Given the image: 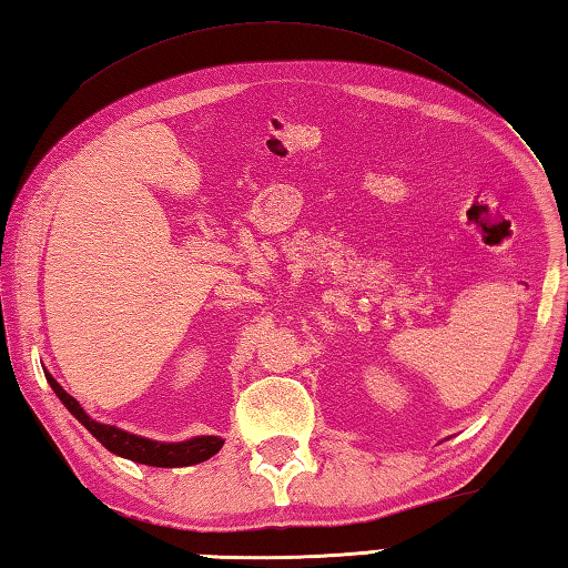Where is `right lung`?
Returning <instances> with one entry per match:
<instances>
[{"label": "right lung", "instance_id": "1", "mask_svg": "<svg viewBox=\"0 0 568 568\" xmlns=\"http://www.w3.org/2000/svg\"><path fill=\"white\" fill-rule=\"evenodd\" d=\"M45 373V381L51 383L53 393L60 397V403L68 407V413L75 417L80 425L88 429L94 439H98L104 449H110L112 454L129 458V462H136L143 466H159V468H178V466H192V464H202L212 458L216 452L224 446L222 437H212V434H204V437H192L185 442H155L139 437V434H131L126 429H119L114 425H104V422L92 419L75 397L68 395L63 390L51 373Z\"/></svg>", "mask_w": 568, "mask_h": 568}]
</instances>
